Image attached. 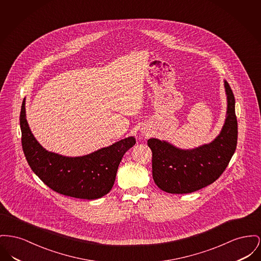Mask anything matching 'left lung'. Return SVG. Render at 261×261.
<instances>
[{"mask_svg":"<svg viewBox=\"0 0 261 261\" xmlns=\"http://www.w3.org/2000/svg\"><path fill=\"white\" fill-rule=\"evenodd\" d=\"M228 98L227 117L220 135L208 145L193 150H180L165 141L149 139L152 150L154 184L162 190L184 194L213 184L228 167L238 143V120L234 96L225 81Z\"/></svg>","mask_w":261,"mask_h":261,"instance_id":"8db88e82","label":"left lung"}]
</instances>
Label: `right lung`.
Returning a JSON list of instances; mask_svg holds the SVG:
<instances>
[{
    "mask_svg": "<svg viewBox=\"0 0 261 261\" xmlns=\"http://www.w3.org/2000/svg\"><path fill=\"white\" fill-rule=\"evenodd\" d=\"M19 123L22 150L33 172L52 190L81 199H97L108 194L124 153L136 143L134 137H128L84 156H63L48 152L33 137L25 118V98Z\"/></svg>",
    "mask_w": 261,
    "mask_h": 261,
    "instance_id": "add662e5",
    "label": "right lung"
}]
</instances>
